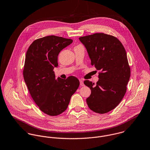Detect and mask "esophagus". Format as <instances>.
Masks as SVG:
<instances>
[{
	"mask_svg": "<svg viewBox=\"0 0 150 150\" xmlns=\"http://www.w3.org/2000/svg\"><path fill=\"white\" fill-rule=\"evenodd\" d=\"M80 85L81 86H83L84 84H83V82L81 80H80Z\"/></svg>",
	"mask_w": 150,
	"mask_h": 150,
	"instance_id": "34e87169",
	"label": "esophagus"
}]
</instances>
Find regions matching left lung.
I'll use <instances>...</instances> for the list:
<instances>
[{
	"instance_id": "left-lung-1",
	"label": "left lung",
	"mask_w": 150,
	"mask_h": 150,
	"mask_svg": "<svg viewBox=\"0 0 150 150\" xmlns=\"http://www.w3.org/2000/svg\"><path fill=\"white\" fill-rule=\"evenodd\" d=\"M85 46L91 65L100 70L98 81L85 80L91 94L86 98L89 108L103 114L115 108L127 91L131 71L126 51L117 38L104 33H95L79 38Z\"/></svg>"
}]
</instances>
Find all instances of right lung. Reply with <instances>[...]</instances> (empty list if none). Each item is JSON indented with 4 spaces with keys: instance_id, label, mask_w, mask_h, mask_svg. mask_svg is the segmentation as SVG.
Returning a JSON list of instances; mask_svg holds the SVG:
<instances>
[{
    "instance_id": "obj_1",
    "label": "right lung",
    "mask_w": 150,
    "mask_h": 150,
    "mask_svg": "<svg viewBox=\"0 0 150 150\" xmlns=\"http://www.w3.org/2000/svg\"><path fill=\"white\" fill-rule=\"evenodd\" d=\"M72 42L71 39L47 36L34 41L26 52L23 71L25 81L35 104L50 116L60 115L67 109L80 85L74 76L55 80L53 71L58 65L59 52Z\"/></svg>"
}]
</instances>
